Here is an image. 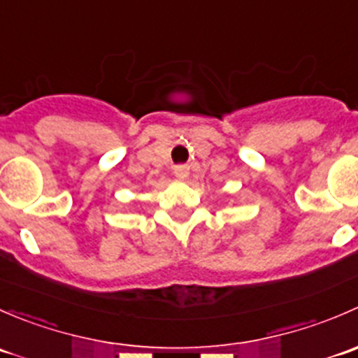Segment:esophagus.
<instances>
[{"label":"esophagus","mask_w":358,"mask_h":358,"mask_svg":"<svg viewBox=\"0 0 358 358\" xmlns=\"http://www.w3.org/2000/svg\"><path fill=\"white\" fill-rule=\"evenodd\" d=\"M173 173H175L176 178H187L189 176V166L187 164H176L173 168Z\"/></svg>","instance_id":"esophagus-1"}]
</instances>
